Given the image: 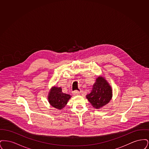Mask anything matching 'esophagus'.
I'll return each mask as SVG.
<instances>
[{
  "instance_id": "1",
  "label": "esophagus",
  "mask_w": 149,
  "mask_h": 149,
  "mask_svg": "<svg viewBox=\"0 0 149 149\" xmlns=\"http://www.w3.org/2000/svg\"><path fill=\"white\" fill-rule=\"evenodd\" d=\"M73 94L74 95H79L80 94V92L78 91H74V92H73Z\"/></svg>"
}]
</instances>
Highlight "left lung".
<instances>
[{
  "label": "left lung",
  "mask_w": 149,
  "mask_h": 149,
  "mask_svg": "<svg viewBox=\"0 0 149 149\" xmlns=\"http://www.w3.org/2000/svg\"><path fill=\"white\" fill-rule=\"evenodd\" d=\"M112 91L105 79L99 77L93 85L91 93L86 95V98L93 107L99 109L109 103L112 98Z\"/></svg>",
  "instance_id": "1"
}]
</instances>
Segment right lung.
Returning <instances> with one entry per match:
<instances>
[{"mask_svg":"<svg viewBox=\"0 0 149 149\" xmlns=\"http://www.w3.org/2000/svg\"><path fill=\"white\" fill-rule=\"evenodd\" d=\"M70 98V95L63 93L61 88L53 87L49 93L48 99L52 106L57 109H61Z\"/></svg>","mask_w":149,"mask_h":149,"instance_id":"1","label":"right lung"}]
</instances>
